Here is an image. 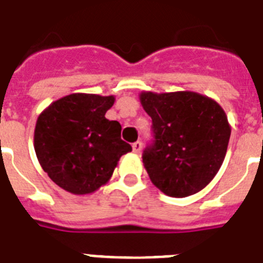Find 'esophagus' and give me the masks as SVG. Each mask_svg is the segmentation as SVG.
I'll return each mask as SVG.
<instances>
[{
	"label": "esophagus",
	"mask_w": 263,
	"mask_h": 263,
	"mask_svg": "<svg viewBox=\"0 0 263 263\" xmlns=\"http://www.w3.org/2000/svg\"><path fill=\"white\" fill-rule=\"evenodd\" d=\"M141 151H142V142H141V141H137V142L133 144V152L138 155V153H141Z\"/></svg>",
	"instance_id": "esophagus-1"
}]
</instances>
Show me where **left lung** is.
I'll return each instance as SVG.
<instances>
[{"instance_id": "1", "label": "left lung", "mask_w": 263, "mask_h": 263, "mask_svg": "<svg viewBox=\"0 0 263 263\" xmlns=\"http://www.w3.org/2000/svg\"><path fill=\"white\" fill-rule=\"evenodd\" d=\"M155 144L142 162L151 181L168 196L186 197L211 183L224 161L231 126L218 102L195 91H142Z\"/></svg>"}]
</instances>
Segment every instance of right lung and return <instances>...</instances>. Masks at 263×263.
<instances>
[{
	"label": "right lung",
	"mask_w": 263,
	"mask_h": 263,
	"mask_svg": "<svg viewBox=\"0 0 263 263\" xmlns=\"http://www.w3.org/2000/svg\"><path fill=\"white\" fill-rule=\"evenodd\" d=\"M114 102V95L75 92L52 102L36 121L33 145L41 168L69 194L99 190L132 152L121 140L119 122L105 117Z\"/></svg>",
	"instance_id": "1"
}]
</instances>
